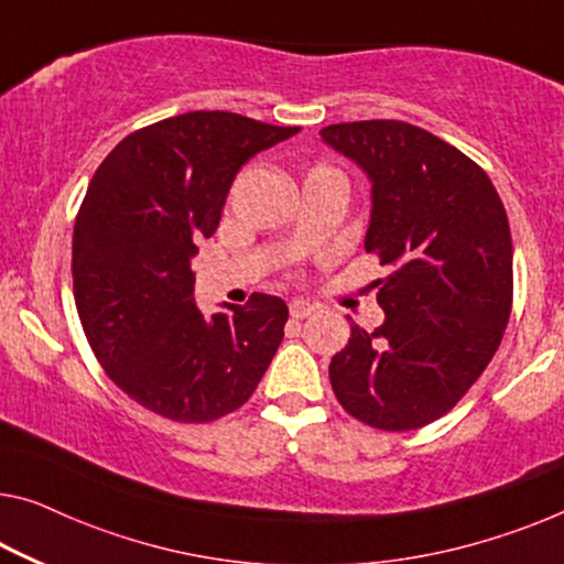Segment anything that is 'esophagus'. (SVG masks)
<instances>
[{
  "label": "esophagus",
  "mask_w": 564,
  "mask_h": 564,
  "mask_svg": "<svg viewBox=\"0 0 564 564\" xmlns=\"http://www.w3.org/2000/svg\"><path fill=\"white\" fill-rule=\"evenodd\" d=\"M289 311H291L293 318H306V316L314 314L316 306L308 304V301H304V299H293L289 304Z\"/></svg>",
  "instance_id": "obj_1"
}]
</instances>
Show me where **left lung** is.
<instances>
[{
    "mask_svg": "<svg viewBox=\"0 0 564 564\" xmlns=\"http://www.w3.org/2000/svg\"><path fill=\"white\" fill-rule=\"evenodd\" d=\"M318 133L372 184L365 250L390 268L372 283L384 322L351 324L332 388L362 423L415 431L448 413L497 355L514 289L507 209L481 166L413 123Z\"/></svg>",
    "mask_w": 564,
    "mask_h": 564,
    "instance_id": "8db88e82",
    "label": "left lung"
}]
</instances>
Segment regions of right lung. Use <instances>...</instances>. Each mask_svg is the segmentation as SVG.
I'll return each instance as SVG.
<instances>
[{
    "instance_id": "1",
    "label": "right lung",
    "mask_w": 564,
    "mask_h": 564,
    "mask_svg": "<svg viewBox=\"0 0 564 564\" xmlns=\"http://www.w3.org/2000/svg\"><path fill=\"white\" fill-rule=\"evenodd\" d=\"M299 126L192 111L126 137L98 166L73 230L75 306L100 367L139 405L209 423L256 392L289 306L253 293L205 316L192 258L240 166Z\"/></svg>"
}]
</instances>
